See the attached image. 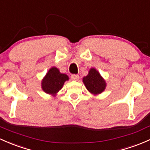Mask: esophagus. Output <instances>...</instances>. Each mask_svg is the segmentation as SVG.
<instances>
[{
    "label": "esophagus",
    "instance_id": "esophagus-1",
    "mask_svg": "<svg viewBox=\"0 0 150 150\" xmlns=\"http://www.w3.org/2000/svg\"><path fill=\"white\" fill-rule=\"evenodd\" d=\"M71 79L72 80H75V81H78L79 80V76L78 75H72L71 76Z\"/></svg>",
    "mask_w": 150,
    "mask_h": 150
}]
</instances>
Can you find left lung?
<instances>
[{
	"instance_id": "obj_1",
	"label": "left lung",
	"mask_w": 150,
	"mask_h": 150,
	"mask_svg": "<svg viewBox=\"0 0 150 150\" xmlns=\"http://www.w3.org/2000/svg\"><path fill=\"white\" fill-rule=\"evenodd\" d=\"M83 82L88 91L93 95L100 94L106 88L105 80L94 67L90 69L88 75L83 77Z\"/></svg>"
}]
</instances>
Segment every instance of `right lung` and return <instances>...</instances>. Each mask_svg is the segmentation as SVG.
Wrapping results in <instances>:
<instances>
[{
	"label": "right lung",
	"mask_w": 150,
	"mask_h": 150,
	"mask_svg": "<svg viewBox=\"0 0 150 150\" xmlns=\"http://www.w3.org/2000/svg\"><path fill=\"white\" fill-rule=\"evenodd\" d=\"M68 80L69 77L66 74L61 73L59 69L52 67L42 80V89L46 93L55 96L62 88L64 82Z\"/></svg>",
	"instance_id": "obj_1"
}]
</instances>
